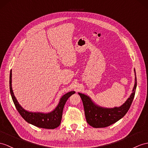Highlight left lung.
<instances>
[{
    "label": "left lung",
    "instance_id": "1",
    "mask_svg": "<svg viewBox=\"0 0 148 148\" xmlns=\"http://www.w3.org/2000/svg\"><path fill=\"white\" fill-rule=\"evenodd\" d=\"M135 71V70H134ZM136 73V72H135ZM137 86L136 75L135 84L132 93L126 102L119 107L113 109H106L96 106L88 96L78 93L80 95L83 105H84L85 115L87 123L95 128L106 127L114 124L127 112L134 99Z\"/></svg>",
    "mask_w": 148,
    "mask_h": 148
}]
</instances>
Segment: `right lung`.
Segmentation results:
<instances>
[{
    "label": "right lung",
    "instance_id": "right-lung-1",
    "mask_svg": "<svg viewBox=\"0 0 148 148\" xmlns=\"http://www.w3.org/2000/svg\"><path fill=\"white\" fill-rule=\"evenodd\" d=\"M9 86H10V92L11 94L12 100L14 105L16 106V109L19 112V113L24 119L30 123L34 125L36 127L44 129H53L58 127L61 124L62 118V114L63 108L67 101L68 99L73 95L75 92L74 91L70 92L65 95H64L61 98L58 105L56 107V109L52 111L51 112L48 114H42V113H34L30 112L25 110L23 108L21 107L19 103H18L12 88V71L10 73V79H9Z\"/></svg>",
    "mask_w": 148,
    "mask_h": 148
}]
</instances>
